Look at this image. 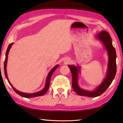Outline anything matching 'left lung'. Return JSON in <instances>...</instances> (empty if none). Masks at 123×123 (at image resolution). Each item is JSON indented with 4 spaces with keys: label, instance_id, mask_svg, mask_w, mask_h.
Wrapping results in <instances>:
<instances>
[{
    "label": "left lung",
    "instance_id": "left-lung-1",
    "mask_svg": "<svg viewBox=\"0 0 123 123\" xmlns=\"http://www.w3.org/2000/svg\"><path fill=\"white\" fill-rule=\"evenodd\" d=\"M98 38L103 42L105 46L109 55V62L108 67V72L106 77L101 83L93 91H89L82 89L79 88L78 85V77L80 72L79 67L69 65L68 67L71 70L72 74V86L73 89L78 95L87 96L89 97H96L102 95L111 85L114 80L116 74V53L115 48L112 44V41L111 35L106 31H102L97 35Z\"/></svg>",
    "mask_w": 123,
    "mask_h": 123
}]
</instances>
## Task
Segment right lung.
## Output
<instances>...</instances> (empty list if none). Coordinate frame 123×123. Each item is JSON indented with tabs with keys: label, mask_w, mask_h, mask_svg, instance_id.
I'll list each match as a JSON object with an SVG mask.
<instances>
[{
	"label": "right lung",
	"mask_w": 123,
	"mask_h": 123,
	"mask_svg": "<svg viewBox=\"0 0 123 123\" xmlns=\"http://www.w3.org/2000/svg\"><path fill=\"white\" fill-rule=\"evenodd\" d=\"M12 43H10L8 47L7 51H6V57H5V62H4V72H5V76H6L7 79L8 81L9 84L12 86V88L15 91V92H16L17 94H18L19 96L23 97H25V98H32V97H37V96H43L45 94L47 91L48 90L49 86V82H50V80H51V75L53 74V73L54 72V71L55 70V69L57 68V67H59V65H56V66H55L53 69H52L51 71L49 72V74L48 75V77H47L46 79V83H45V86L44 88L42 90H41V91H38L36 93H23V92H21L20 91L17 90L16 89L12 87V85H11V83L9 82V81L8 80V78L7 77V71H6V64H7V57H8V54L9 49H10L12 47Z\"/></svg>",
	"instance_id": "1"
}]
</instances>
